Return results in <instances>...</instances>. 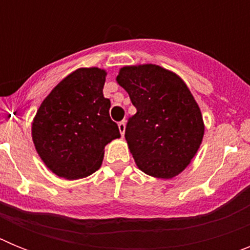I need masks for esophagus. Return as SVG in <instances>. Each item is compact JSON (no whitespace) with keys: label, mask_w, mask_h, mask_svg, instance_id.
Returning <instances> with one entry per match:
<instances>
[{"label":"esophagus","mask_w":250,"mask_h":250,"mask_svg":"<svg viewBox=\"0 0 250 250\" xmlns=\"http://www.w3.org/2000/svg\"><path fill=\"white\" fill-rule=\"evenodd\" d=\"M119 130H120L121 135H124V134H125V121L124 120L119 123Z\"/></svg>","instance_id":"obj_1"}]
</instances>
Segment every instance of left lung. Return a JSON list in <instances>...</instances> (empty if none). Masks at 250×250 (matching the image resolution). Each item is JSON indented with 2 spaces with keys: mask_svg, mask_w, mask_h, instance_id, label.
I'll return each instance as SVG.
<instances>
[{
  "mask_svg": "<svg viewBox=\"0 0 250 250\" xmlns=\"http://www.w3.org/2000/svg\"><path fill=\"white\" fill-rule=\"evenodd\" d=\"M116 80L136 107L125 139L139 169L160 179L182 173L204 135L202 112L184 81L156 65L123 67Z\"/></svg>",
  "mask_w": 250,
  "mask_h": 250,
  "instance_id": "obj_1",
  "label": "left lung"
}]
</instances>
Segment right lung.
<instances>
[{
  "instance_id": "obj_1",
  "label": "right lung",
  "mask_w": 250,
  "mask_h": 250,
  "mask_svg": "<svg viewBox=\"0 0 250 250\" xmlns=\"http://www.w3.org/2000/svg\"><path fill=\"white\" fill-rule=\"evenodd\" d=\"M106 72L79 68L65 77L40 106L32 139L46 167L56 175L80 179L100 167L104 147L120 138L104 98Z\"/></svg>"
}]
</instances>
